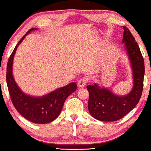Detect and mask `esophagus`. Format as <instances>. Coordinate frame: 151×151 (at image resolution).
<instances>
[{"label": "esophagus", "mask_w": 151, "mask_h": 151, "mask_svg": "<svg viewBox=\"0 0 151 151\" xmlns=\"http://www.w3.org/2000/svg\"><path fill=\"white\" fill-rule=\"evenodd\" d=\"M86 83H87V79L81 78L80 80L78 81V87L83 88L84 87V86H86Z\"/></svg>", "instance_id": "34e87169"}]
</instances>
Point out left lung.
I'll return each mask as SVG.
<instances>
[{
    "label": "left lung",
    "mask_w": 151,
    "mask_h": 151,
    "mask_svg": "<svg viewBox=\"0 0 151 151\" xmlns=\"http://www.w3.org/2000/svg\"><path fill=\"white\" fill-rule=\"evenodd\" d=\"M123 27L124 32L122 43L125 45L131 65L133 88L128 94L119 96L96 83L87 86L89 113L94 118L101 121H116L124 117L136 106L143 91L145 73L143 58L134 37L128 28Z\"/></svg>",
    "instance_id": "8db88e82"
}]
</instances>
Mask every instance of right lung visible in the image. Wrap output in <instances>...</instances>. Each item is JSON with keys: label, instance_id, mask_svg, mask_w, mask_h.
Segmentation results:
<instances>
[{"label": "right lung", "instance_id": "right-lung-1", "mask_svg": "<svg viewBox=\"0 0 151 151\" xmlns=\"http://www.w3.org/2000/svg\"><path fill=\"white\" fill-rule=\"evenodd\" d=\"M37 28H31L23 36L8 61L6 82L13 106L23 118L32 123L45 124L52 122L58 117L65 99L76 91L77 85L72 82L67 86L59 88L43 96H32L25 93L18 87L13 76V63L17 48L25 37Z\"/></svg>", "mask_w": 151, "mask_h": 151}]
</instances>
